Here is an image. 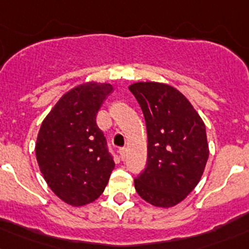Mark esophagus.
Here are the masks:
<instances>
[{
	"label": "esophagus",
	"mask_w": 249,
	"mask_h": 249,
	"mask_svg": "<svg viewBox=\"0 0 249 249\" xmlns=\"http://www.w3.org/2000/svg\"><path fill=\"white\" fill-rule=\"evenodd\" d=\"M119 152H120V157H121V160H124L125 155H127V148H125V147L120 148Z\"/></svg>",
	"instance_id": "34e87169"
}]
</instances>
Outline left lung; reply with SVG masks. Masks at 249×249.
Wrapping results in <instances>:
<instances>
[{
	"mask_svg": "<svg viewBox=\"0 0 249 249\" xmlns=\"http://www.w3.org/2000/svg\"><path fill=\"white\" fill-rule=\"evenodd\" d=\"M147 129V165L134 180L138 194L169 209L187 198L204 174L209 158L205 124L175 87L156 81L129 85Z\"/></svg>",
	"mask_w": 249,
	"mask_h": 249,
	"instance_id": "obj_1",
	"label": "left lung"
}]
</instances>
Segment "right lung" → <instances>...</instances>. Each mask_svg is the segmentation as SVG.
<instances>
[{
  "label": "right lung",
  "mask_w": 249,
  "mask_h": 249,
  "mask_svg": "<svg viewBox=\"0 0 249 249\" xmlns=\"http://www.w3.org/2000/svg\"><path fill=\"white\" fill-rule=\"evenodd\" d=\"M111 84H80L66 92L43 120L36 142L39 170L66 204L84 206L101 196L115 163L96 115Z\"/></svg>",
  "instance_id": "add662e5"
}]
</instances>
